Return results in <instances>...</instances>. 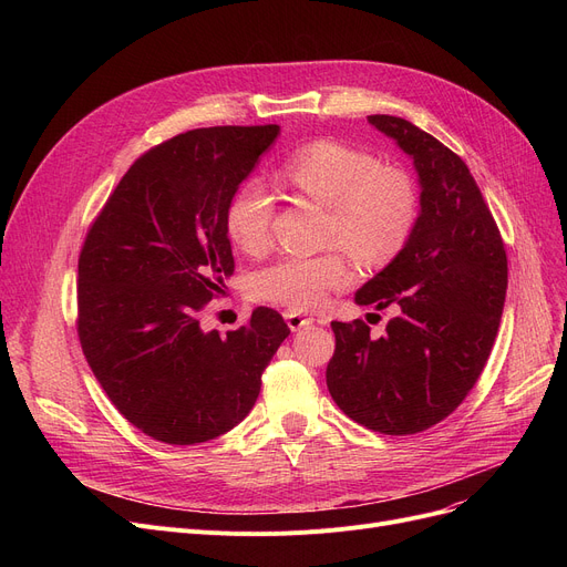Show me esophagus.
Returning a JSON list of instances; mask_svg holds the SVG:
<instances>
[{"mask_svg": "<svg viewBox=\"0 0 567 567\" xmlns=\"http://www.w3.org/2000/svg\"><path fill=\"white\" fill-rule=\"evenodd\" d=\"M285 321H287V326H289L291 331H301V329H306V326H310L315 319L308 317V315H303V312L287 310V312H285Z\"/></svg>", "mask_w": 567, "mask_h": 567, "instance_id": "1", "label": "esophagus"}]
</instances>
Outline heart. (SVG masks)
Wrapping results in <instances>:
<instances>
[{
  "instance_id": "1",
  "label": "heart",
  "mask_w": 567,
  "mask_h": 567,
  "mask_svg": "<svg viewBox=\"0 0 567 567\" xmlns=\"http://www.w3.org/2000/svg\"><path fill=\"white\" fill-rule=\"evenodd\" d=\"M282 172L296 190L329 208V241L361 259L383 261L398 255L419 218L411 178L349 144L333 140L308 144L287 161ZM274 214L276 202L264 184H241L225 208L229 241L248 255L264 252L271 244ZM351 278V264L342 252L287 255L261 268L252 289L264 301L308 310Z\"/></svg>"
}]
</instances>
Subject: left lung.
Segmentation results:
<instances>
[{
  "label": "left lung",
  "instance_id": "obj_1",
  "mask_svg": "<svg viewBox=\"0 0 567 567\" xmlns=\"http://www.w3.org/2000/svg\"><path fill=\"white\" fill-rule=\"evenodd\" d=\"M368 122L413 161L421 212L402 250L355 291V303L400 315L372 340L361 319L333 321L326 385L351 421L381 434L423 432L478 381L498 331L508 261L464 161L406 118Z\"/></svg>",
  "mask_w": 567,
  "mask_h": 567
}]
</instances>
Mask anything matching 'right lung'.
<instances>
[{"instance_id": "1", "label": "right lung", "mask_w": 567, "mask_h": 567, "mask_svg": "<svg viewBox=\"0 0 567 567\" xmlns=\"http://www.w3.org/2000/svg\"><path fill=\"white\" fill-rule=\"evenodd\" d=\"M278 135L276 124L214 126L154 146L84 238V359L118 413L156 441L204 443L241 423L289 336L271 308L227 336L199 326L202 308L234 274L227 202Z\"/></svg>"}]
</instances>
